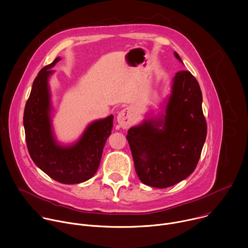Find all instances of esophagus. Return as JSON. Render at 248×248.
Instances as JSON below:
<instances>
[{
  "instance_id": "34e87169",
  "label": "esophagus",
  "mask_w": 248,
  "mask_h": 248,
  "mask_svg": "<svg viewBox=\"0 0 248 248\" xmlns=\"http://www.w3.org/2000/svg\"><path fill=\"white\" fill-rule=\"evenodd\" d=\"M117 122L123 129L129 128L133 123V114L131 108L122 109L117 115Z\"/></svg>"
}]
</instances>
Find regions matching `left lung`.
<instances>
[{
	"instance_id": "obj_1",
	"label": "left lung",
	"mask_w": 248,
	"mask_h": 248,
	"mask_svg": "<svg viewBox=\"0 0 248 248\" xmlns=\"http://www.w3.org/2000/svg\"><path fill=\"white\" fill-rule=\"evenodd\" d=\"M174 56L180 61L179 55ZM200 85L188 71L176 73L164 119L147 120L128 131L136 172L142 183L172 186L197 167L206 138ZM162 125L163 129H159Z\"/></svg>"
}]
</instances>
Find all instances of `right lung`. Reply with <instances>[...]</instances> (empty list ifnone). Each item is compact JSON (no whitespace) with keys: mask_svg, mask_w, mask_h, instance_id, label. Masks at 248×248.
Returning <instances> with one entry per match:
<instances>
[{"mask_svg":"<svg viewBox=\"0 0 248 248\" xmlns=\"http://www.w3.org/2000/svg\"><path fill=\"white\" fill-rule=\"evenodd\" d=\"M56 58L44 67L35 78L23 116L25 138L34 163L54 180L64 184L80 183L97 171L105 143L111 134L113 116L93 122L80 140L70 146H62L54 140L50 123V97L47 78Z\"/></svg>","mask_w":248,"mask_h":248,"instance_id":"obj_1","label":"right lung"}]
</instances>
